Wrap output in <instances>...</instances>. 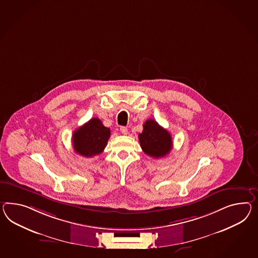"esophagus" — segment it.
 Here are the masks:
<instances>
[{
	"label": "esophagus",
	"instance_id": "1",
	"mask_svg": "<svg viewBox=\"0 0 258 258\" xmlns=\"http://www.w3.org/2000/svg\"><path fill=\"white\" fill-rule=\"evenodd\" d=\"M119 130H120V132L122 135H127V133H128V129L124 127V126H121L120 128H119Z\"/></svg>",
	"mask_w": 258,
	"mask_h": 258
}]
</instances>
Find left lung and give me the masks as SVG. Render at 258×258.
<instances>
[{"label":"left lung","instance_id":"left-lung-1","mask_svg":"<svg viewBox=\"0 0 258 258\" xmlns=\"http://www.w3.org/2000/svg\"><path fill=\"white\" fill-rule=\"evenodd\" d=\"M140 146L147 155L153 158H162L172 149L170 134L159 125L154 119H147L143 131L139 135Z\"/></svg>","mask_w":258,"mask_h":258}]
</instances>
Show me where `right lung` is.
<instances>
[{"instance_id":"add662e5","label":"right lung","mask_w":258,"mask_h":258,"mask_svg":"<svg viewBox=\"0 0 258 258\" xmlns=\"http://www.w3.org/2000/svg\"><path fill=\"white\" fill-rule=\"evenodd\" d=\"M110 138V129L103 125L98 118H93L73 134L74 151L85 157L100 154Z\"/></svg>"}]
</instances>
